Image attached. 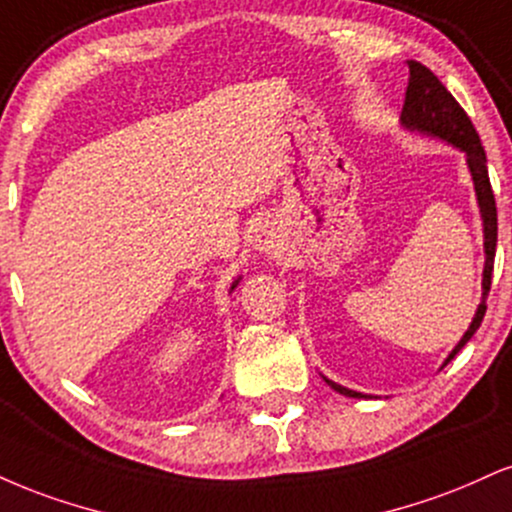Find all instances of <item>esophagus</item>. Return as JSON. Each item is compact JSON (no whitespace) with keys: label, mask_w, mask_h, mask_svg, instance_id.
<instances>
[{"label":"esophagus","mask_w":512,"mask_h":512,"mask_svg":"<svg viewBox=\"0 0 512 512\" xmlns=\"http://www.w3.org/2000/svg\"><path fill=\"white\" fill-rule=\"evenodd\" d=\"M255 248L264 252V255H279L283 248V238L281 233L274 229L269 221H264L262 226H257L255 231Z\"/></svg>","instance_id":"1"}]
</instances>
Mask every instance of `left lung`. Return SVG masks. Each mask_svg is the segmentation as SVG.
Segmentation results:
<instances>
[{
    "instance_id": "left-lung-1",
    "label": "left lung",
    "mask_w": 512,
    "mask_h": 512,
    "mask_svg": "<svg viewBox=\"0 0 512 512\" xmlns=\"http://www.w3.org/2000/svg\"><path fill=\"white\" fill-rule=\"evenodd\" d=\"M410 69V83L408 92H405V104L403 112H400V126L408 128L412 133L429 135V138L441 140V143L458 147L465 155L467 169H470L472 183H474V195H477L479 214H482V226H484V272H482V300H479L477 312H474L470 326L455 343V348L448 353L441 367H446L448 362L458 355V350L465 346L467 341L474 336V331L482 324L484 312H486V295L491 288V272H494V257H496V238H498V219H496V200L494 190L489 183V169H486V155L482 140H479L477 131H474L470 116L465 114V109L455 102V97L443 88V83L434 76L427 66H422L420 61H408ZM331 389L343 393L348 398H372L369 393H360L346 386L336 384V381L322 377Z\"/></svg>"
}]
</instances>
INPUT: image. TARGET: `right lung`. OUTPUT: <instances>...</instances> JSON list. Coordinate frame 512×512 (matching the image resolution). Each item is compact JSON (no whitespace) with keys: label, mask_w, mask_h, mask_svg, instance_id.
Instances as JSON below:
<instances>
[{"label":"right lung","mask_w":512,"mask_h":512,"mask_svg":"<svg viewBox=\"0 0 512 512\" xmlns=\"http://www.w3.org/2000/svg\"><path fill=\"white\" fill-rule=\"evenodd\" d=\"M238 283H240V276H238V279H236V281H233V283H231V291H233V288H236V286H238Z\"/></svg>","instance_id":"add662e5"}]
</instances>
